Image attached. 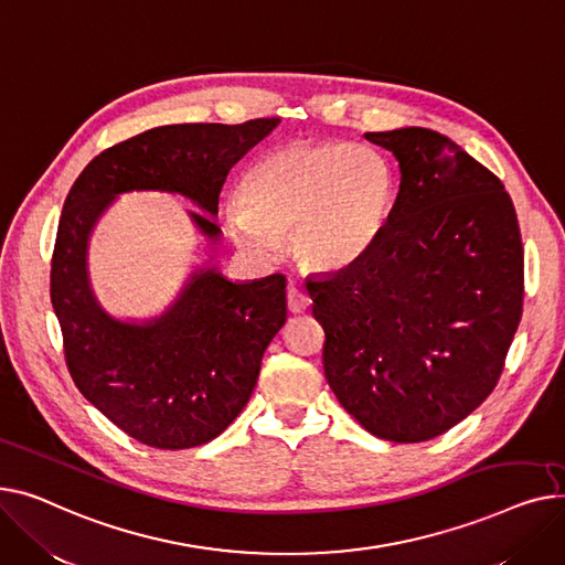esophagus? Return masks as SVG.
Wrapping results in <instances>:
<instances>
[{"label":"esophagus","instance_id":"obj_1","mask_svg":"<svg viewBox=\"0 0 565 565\" xmlns=\"http://www.w3.org/2000/svg\"><path fill=\"white\" fill-rule=\"evenodd\" d=\"M308 306H310V298H308L301 289L291 285V287L287 289V308H289V312L301 315V312L308 310Z\"/></svg>","mask_w":565,"mask_h":565}]
</instances>
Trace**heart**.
Segmentation results:
<instances>
[{
    "mask_svg": "<svg viewBox=\"0 0 565 565\" xmlns=\"http://www.w3.org/2000/svg\"><path fill=\"white\" fill-rule=\"evenodd\" d=\"M387 161L362 146L287 143L257 159L239 186L227 232L246 255L274 257L287 235L306 269L335 271L370 250L390 214Z\"/></svg>",
    "mask_w": 565,
    "mask_h": 565,
    "instance_id": "1",
    "label": "heart"
}]
</instances>
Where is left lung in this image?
Segmentation results:
<instances>
[{"label": "left lung", "mask_w": 565, "mask_h": 565, "mask_svg": "<svg viewBox=\"0 0 565 565\" xmlns=\"http://www.w3.org/2000/svg\"><path fill=\"white\" fill-rule=\"evenodd\" d=\"M364 139L399 159L376 242L308 280L323 372L344 411L392 443L436 438L500 383L524 298V250L502 180L440 131Z\"/></svg>", "instance_id": "1"}]
</instances>
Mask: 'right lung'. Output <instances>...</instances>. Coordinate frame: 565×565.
<instances>
[{"label": "right lung", "instance_id": "add662e5", "mask_svg": "<svg viewBox=\"0 0 565 565\" xmlns=\"http://www.w3.org/2000/svg\"><path fill=\"white\" fill-rule=\"evenodd\" d=\"M276 122L148 129L99 152L65 198L50 271L65 364L86 399L148 447L205 445L244 411L262 355L287 321L285 276L230 282L201 271L169 315L148 326L120 323L90 294L88 232L114 195L131 189L178 191L216 214L227 173ZM191 216L210 239L218 237L210 216Z\"/></svg>", "mask_w": 565, "mask_h": 565}]
</instances>
